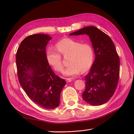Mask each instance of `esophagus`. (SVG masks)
<instances>
[{
  "mask_svg": "<svg viewBox=\"0 0 134 134\" xmlns=\"http://www.w3.org/2000/svg\"><path fill=\"white\" fill-rule=\"evenodd\" d=\"M65 81H66L67 83H69V82H71V81H72V80H71V79L67 78V79H65Z\"/></svg>",
  "mask_w": 134,
  "mask_h": 134,
  "instance_id": "34e87169",
  "label": "esophagus"
}]
</instances>
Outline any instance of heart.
Wrapping results in <instances>:
<instances>
[{
	"label": "heart",
	"mask_w": 134,
	"mask_h": 134,
	"mask_svg": "<svg viewBox=\"0 0 134 134\" xmlns=\"http://www.w3.org/2000/svg\"><path fill=\"white\" fill-rule=\"evenodd\" d=\"M56 48L63 55H69V64L64 72L67 76H75L87 71L93 62L94 51L92 45L88 43H81L71 38H64L56 44ZM46 58L49 65L57 72H62L64 65L62 57L57 51L48 48L46 51Z\"/></svg>",
	"instance_id": "b5f03b06"
}]
</instances>
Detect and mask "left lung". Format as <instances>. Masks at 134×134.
I'll list each match as a JSON object with an SVG mask.
<instances>
[{
    "label": "left lung",
    "instance_id": "1",
    "mask_svg": "<svg viewBox=\"0 0 134 134\" xmlns=\"http://www.w3.org/2000/svg\"><path fill=\"white\" fill-rule=\"evenodd\" d=\"M87 35L95 54L90 72L85 76L86 89L82 97L93 106L103 105L113 96L119 77V58L109 36L93 26L83 28L70 35Z\"/></svg>",
    "mask_w": 134,
    "mask_h": 134
}]
</instances>
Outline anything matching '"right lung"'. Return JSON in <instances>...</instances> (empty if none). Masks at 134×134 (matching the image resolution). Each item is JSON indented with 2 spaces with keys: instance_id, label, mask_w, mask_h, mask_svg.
<instances>
[{
  "instance_id": "right-lung-1",
  "label": "right lung",
  "mask_w": 134,
  "mask_h": 134,
  "mask_svg": "<svg viewBox=\"0 0 134 134\" xmlns=\"http://www.w3.org/2000/svg\"><path fill=\"white\" fill-rule=\"evenodd\" d=\"M51 38L42 34L29 35L21 42L16 55L20 85L34 102L49 109L59 106L60 93L66 84L47 60L45 49Z\"/></svg>"
}]
</instances>
